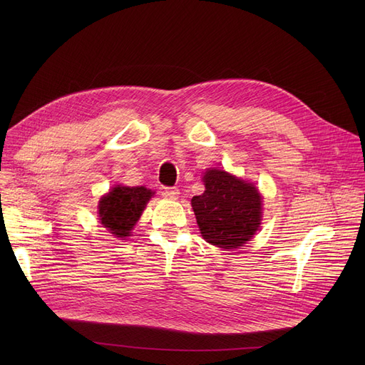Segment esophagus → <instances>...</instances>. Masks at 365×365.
I'll list each match as a JSON object with an SVG mask.
<instances>
[{"mask_svg": "<svg viewBox=\"0 0 365 365\" xmlns=\"http://www.w3.org/2000/svg\"><path fill=\"white\" fill-rule=\"evenodd\" d=\"M179 194H180V190L176 186L175 187H165V190H164V195L171 198V200H178Z\"/></svg>", "mask_w": 365, "mask_h": 365, "instance_id": "esophagus-1", "label": "esophagus"}]
</instances>
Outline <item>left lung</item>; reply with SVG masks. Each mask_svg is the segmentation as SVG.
Masks as SVG:
<instances>
[{"label":"left lung","mask_w":365,"mask_h":365,"mask_svg":"<svg viewBox=\"0 0 365 365\" xmlns=\"http://www.w3.org/2000/svg\"><path fill=\"white\" fill-rule=\"evenodd\" d=\"M202 180L204 194L190 200L202 238L225 250L250 241L262 222L257 187L217 168H208Z\"/></svg>","instance_id":"obj_1"}]
</instances>
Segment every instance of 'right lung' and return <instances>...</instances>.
<instances>
[{"mask_svg": "<svg viewBox=\"0 0 365 365\" xmlns=\"http://www.w3.org/2000/svg\"><path fill=\"white\" fill-rule=\"evenodd\" d=\"M153 192L145 186L115 185L99 201V220L115 238L125 240Z\"/></svg>", "mask_w": 365, "mask_h": 365, "instance_id": "right-lung-1", "label": "right lung"}]
</instances>
